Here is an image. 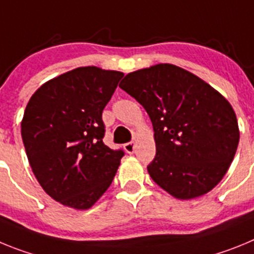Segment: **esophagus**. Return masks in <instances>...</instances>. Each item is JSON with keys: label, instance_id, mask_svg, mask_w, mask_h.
<instances>
[{"label": "esophagus", "instance_id": "esophagus-1", "mask_svg": "<svg viewBox=\"0 0 254 254\" xmlns=\"http://www.w3.org/2000/svg\"><path fill=\"white\" fill-rule=\"evenodd\" d=\"M134 147H136V143H134V142H127V143H125V150H126V151H127V152H128V154H133Z\"/></svg>", "mask_w": 254, "mask_h": 254}]
</instances>
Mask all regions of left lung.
Here are the masks:
<instances>
[{
	"instance_id": "1",
	"label": "left lung",
	"mask_w": 254,
	"mask_h": 254,
	"mask_svg": "<svg viewBox=\"0 0 254 254\" xmlns=\"http://www.w3.org/2000/svg\"><path fill=\"white\" fill-rule=\"evenodd\" d=\"M120 87L151 120L152 181L177 199L197 198L216 187L241 136L232 104L202 78L170 64L129 72Z\"/></svg>"
}]
</instances>
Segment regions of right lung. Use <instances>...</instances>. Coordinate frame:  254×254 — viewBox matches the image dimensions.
<instances>
[{
	"label": "right lung",
	"instance_id": "1",
	"mask_svg": "<svg viewBox=\"0 0 254 254\" xmlns=\"http://www.w3.org/2000/svg\"><path fill=\"white\" fill-rule=\"evenodd\" d=\"M123 72L77 67L44 82L21 121L22 142L35 178L49 197L89 210L109 188L123 151L103 142L102 113Z\"/></svg>",
	"mask_w": 254,
	"mask_h": 254
}]
</instances>
